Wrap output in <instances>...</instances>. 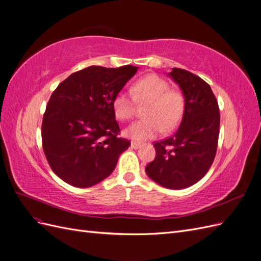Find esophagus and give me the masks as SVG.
Here are the masks:
<instances>
[{
  "label": "esophagus",
  "instance_id": "obj_1",
  "mask_svg": "<svg viewBox=\"0 0 261 261\" xmlns=\"http://www.w3.org/2000/svg\"><path fill=\"white\" fill-rule=\"evenodd\" d=\"M130 147H132L133 149H138V148L141 147V144H140V143H137V141H132V143H130Z\"/></svg>",
  "mask_w": 261,
  "mask_h": 261
}]
</instances>
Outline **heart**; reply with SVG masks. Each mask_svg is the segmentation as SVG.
<instances>
[{
  "label": "heart",
  "instance_id": "b5f03b06",
  "mask_svg": "<svg viewBox=\"0 0 261 261\" xmlns=\"http://www.w3.org/2000/svg\"><path fill=\"white\" fill-rule=\"evenodd\" d=\"M169 88L167 81L149 74L132 85L130 93L121 91L116 94L112 107L116 117L122 121L129 120L134 115L136 103H146V118L128 125L124 130L125 136L144 141L159 135L162 128L171 130L176 127L184 113L185 99L181 92Z\"/></svg>",
  "mask_w": 261,
  "mask_h": 261
}]
</instances>
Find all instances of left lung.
Instances as JSON below:
<instances>
[{
  "label": "left lung",
  "mask_w": 261,
  "mask_h": 261,
  "mask_svg": "<svg viewBox=\"0 0 261 261\" xmlns=\"http://www.w3.org/2000/svg\"><path fill=\"white\" fill-rule=\"evenodd\" d=\"M185 99L183 118L169 138L154 143L155 158L146 167L147 175L170 189H183L207 174L218 147L220 112L210 86L181 68L168 74Z\"/></svg>",
  "instance_id": "8db88e82"
}]
</instances>
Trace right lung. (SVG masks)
Returning <instances> with one entry per match:
<instances>
[{"label":"right lung","mask_w":261,"mask_h":261,"mask_svg":"<svg viewBox=\"0 0 261 261\" xmlns=\"http://www.w3.org/2000/svg\"><path fill=\"white\" fill-rule=\"evenodd\" d=\"M138 67L89 66L62 82L43 115L42 147L65 183L87 188L107 178L130 141L118 138L112 101Z\"/></svg>","instance_id":"1"}]
</instances>
